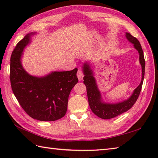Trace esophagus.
Segmentation results:
<instances>
[{
    "mask_svg": "<svg viewBox=\"0 0 158 158\" xmlns=\"http://www.w3.org/2000/svg\"><path fill=\"white\" fill-rule=\"evenodd\" d=\"M77 77H78L79 81H81V80L83 79L84 75H83V73L81 69L78 70V71H77Z\"/></svg>",
    "mask_w": 158,
    "mask_h": 158,
    "instance_id": "esophagus-1",
    "label": "esophagus"
}]
</instances>
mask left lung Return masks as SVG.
I'll return each mask as SVG.
<instances>
[{"label": "left lung", "mask_w": 158, "mask_h": 158, "mask_svg": "<svg viewBox=\"0 0 158 158\" xmlns=\"http://www.w3.org/2000/svg\"><path fill=\"white\" fill-rule=\"evenodd\" d=\"M126 36L128 41L134 44L135 49L139 53V61L142 66V79L140 85L135 89L130 98L123 102L116 104H107L102 101L101 95L97 88L95 78L93 76V72L88 63H85L83 66V71L84 74L83 83L86 86L87 94H88V102L90 109L96 115L100 118L109 119L118 116L121 114L126 112L135 105L138 99L141 91L144 76H145V61L144 58L142 47L139 40L130 33L126 32Z\"/></svg>", "instance_id": "1"}]
</instances>
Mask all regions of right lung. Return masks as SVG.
<instances>
[{
  "label": "right lung",
  "mask_w": 158,
  "mask_h": 158,
  "mask_svg": "<svg viewBox=\"0 0 158 158\" xmlns=\"http://www.w3.org/2000/svg\"><path fill=\"white\" fill-rule=\"evenodd\" d=\"M32 34L26 35L11 53V88L20 106L30 117L44 122L56 121L61 119L66 113L70 92L78 82L77 69L52 72L43 77L30 75L23 69L21 57Z\"/></svg>",
  "instance_id": "right-lung-1"
}]
</instances>
